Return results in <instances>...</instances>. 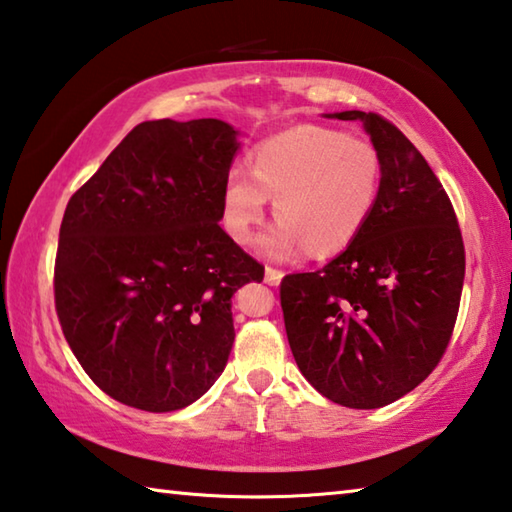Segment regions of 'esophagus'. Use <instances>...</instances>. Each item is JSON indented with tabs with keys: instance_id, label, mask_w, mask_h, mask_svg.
<instances>
[{
	"instance_id": "34e87169",
	"label": "esophagus",
	"mask_w": 512,
	"mask_h": 512,
	"mask_svg": "<svg viewBox=\"0 0 512 512\" xmlns=\"http://www.w3.org/2000/svg\"><path fill=\"white\" fill-rule=\"evenodd\" d=\"M282 277H284V273L280 271V268H275V266L264 268V280H266V284H271V287H277V284L282 282Z\"/></svg>"
}]
</instances>
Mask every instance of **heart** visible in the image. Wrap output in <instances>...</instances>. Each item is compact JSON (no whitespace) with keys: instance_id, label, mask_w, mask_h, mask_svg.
Returning a JSON list of instances; mask_svg holds the SVG:
<instances>
[{"instance_id":"b5f03b06","label":"heart","mask_w":512,"mask_h":512,"mask_svg":"<svg viewBox=\"0 0 512 512\" xmlns=\"http://www.w3.org/2000/svg\"><path fill=\"white\" fill-rule=\"evenodd\" d=\"M381 192L375 144L325 126H296L253 151V167L235 164L223 183L221 223L239 246L253 244L268 196L280 216L259 241L268 257L287 259L307 246L316 255L350 246Z\"/></svg>"}]
</instances>
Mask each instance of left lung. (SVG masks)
Listing matches in <instances>:
<instances>
[{"mask_svg":"<svg viewBox=\"0 0 512 512\" xmlns=\"http://www.w3.org/2000/svg\"><path fill=\"white\" fill-rule=\"evenodd\" d=\"M327 117L361 121L381 158V192L339 257L284 277V327L320 395L348 409H379L443 359L461 305L465 248L452 201L400 128L377 112Z\"/></svg>","mask_w":512,"mask_h":512,"instance_id":"8db88e82","label":"left lung"}]
</instances>
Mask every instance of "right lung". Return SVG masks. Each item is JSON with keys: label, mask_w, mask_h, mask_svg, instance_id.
Listing matches in <instances>:
<instances>
[{"label": "right lung", "mask_w": 512, "mask_h": 512, "mask_svg": "<svg viewBox=\"0 0 512 512\" xmlns=\"http://www.w3.org/2000/svg\"><path fill=\"white\" fill-rule=\"evenodd\" d=\"M239 131L144 121L69 198L56 314L83 370L133 409H185L228 363L232 296L264 266L219 225Z\"/></svg>", "instance_id": "obj_1"}]
</instances>
